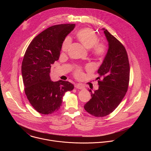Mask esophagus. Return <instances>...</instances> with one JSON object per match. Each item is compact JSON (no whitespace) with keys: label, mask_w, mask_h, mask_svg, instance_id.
<instances>
[{"label":"esophagus","mask_w":151,"mask_h":151,"mask_svg":"<svg viewBox=\"0 0 151 151\" xmlns=\"http://www.w3.org/2000/svg\"><path fill=\"white\" fill-rule=\"evenodd\" d=\"M75 86V87H76V88L80 89V90H83V89H84V88H85L84 85H83L81 84V83H76Z\"/></svg>","instance_id":"1"}]
</instances>
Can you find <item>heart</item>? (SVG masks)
I'll use <instances>...</instances> for the list:
<instances>
[{
    "label": "heart",
    "mask_w": 151,
    "mask_h": 151,
    "mask_svg": "<svg viewBox=\"0 0 151 151\" xmlns=\"http://www.w3.org/2000/svg\"><path fill=\"white\" fill-rule=\"evenodd\" d=\"M76 37L86 48H91V53L94 57H102L106 54L107 51L106 44L103 41H98L99 36L93 29L88 27L82 28L76 32ZM70 44L71 39L70 37L64 39L62 44V51L67 52ZM75 74L77 77L81 76L82 75L81 68H78Z\"/></svg>",
    "instance_id": "1"
}]
</instances>
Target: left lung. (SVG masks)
I'll use <instances>...</instances> for the list:
<instances>
[{"mask_svg": "<svg viewBox=\"0 0 151 151\" xmlns=\"http://www.w3.org/2000/svg\"><path fill=\"white\" fill-rule=\"evenodd\" d=\"M102 30L109 49L97 71L99 89L93 93L89 90L91 99L84 105L85 110L96 117L108 115L116 108L126 94L130 80V64L124 46L106 29Z\"/></svg>", "mask_w": 151, "mask_h": 151, "instance_id": "8db88e82", "label": "left lung"}]
</instances>
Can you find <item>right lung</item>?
Listing matches in <instances>:
<instances>
[{
    "label": "right lung",
    "instance_id": "right-lung-1",
    "mask_svg": "<svg viewBox=\"0 0 151 151\" xmlns=\"http://www.w3.org/2000/svg\"><path fill=\"white\" fill-rule=\"evenodd\" d=\"M75 24L51 26L36 36L27 47L21 66L25 94L39 113L48 115L57 112L67 91L74 85L68 82L51 80V64L60 57L62 44L75 28Z\"/></svg>",
    "mask_w": 151,
    "mask_h": 151
}]
</instances>
